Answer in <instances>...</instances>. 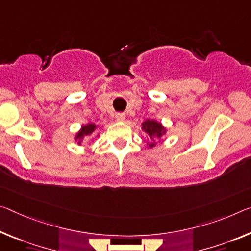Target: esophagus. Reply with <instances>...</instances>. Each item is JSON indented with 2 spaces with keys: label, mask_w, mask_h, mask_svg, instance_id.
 I'll return each mask as SVG.
<instances>
[{
  "label": "esophagus",
  "mask_w": 251,
  "mask_h": 251,
  "mask_svg": "<svg viewBox=\"0 0 251 251\" xmlns=\"http://www.w3.org/2000/svg\"><path fill=\"white\" fill-rule=\"evenodd\" d=\"M125 114L124 113H117L116 115H115V118L117 119L118 122H123V121H125Z\"/></svg>",
  "instance_id": "obj_1"
}]
</instances>
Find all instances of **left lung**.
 Segmentation results:
<instances>
[{"mask_svg": "<svg viewBox=\"0 0 251 251\" xmlns=\"http://www.w3.org/2000/svg\"><path fill=\"white\" fill-rule=\"evenodd\" d=\"M142 125H143V129L149 134L151 141H152L150 143V146L151 147L155 146V142H156L157 138H160L162 136V134L165 132L164 127H163L160 123L155 121H150V119H147V121L143 123Z\"/></svg>", "mask_w": 251, "mask_h": 251, "instance_id": "8db88e82", "label": "left lung"}]
</instances>
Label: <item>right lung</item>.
<instances>
[{"label":"right lung","mask_w":251,"mask_h":251,"mask_svg":"<svg viewBox=\"0 0 251 251\" xmlns=\"http://www.w3.org/2000/svg\"><path fill=\"white\" fill-rule=\"evenodd\" d=\"M95 129H96V125L95 124H88V125L82 126L81 130L77 134V136H75V140L78 141L79 144H80V143L85 141L86 138L91 136V134L94 133Z\"/></svg>","instance_id":"1"}]
</instances>
